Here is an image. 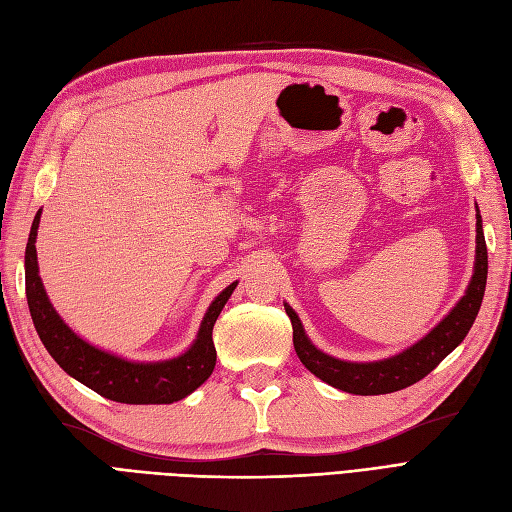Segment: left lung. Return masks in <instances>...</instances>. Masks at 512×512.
I'll return each instance as SVG.
<instances>
[{
    "label": "left lung",
    "instance_id": "left-lung-1",
    "mask_svg": "<svg viewBox=\"0 0 512 512\" xmlns=\"http://www.w3.org/2000/svg\"><path fill=\"white\" fill-rule=\"evenodd\" d=\"M487 284V245L483 235V220L476 213V256L474 273L466 288V294L457 301V305L448 312L436 327H433L423 339L408 346L389 359L356 363L335 359V356L322 352L307 337L303 324L294 309L284 303L286 314L292 322V344L297 350L301 363L312 371L316 378L327 382L339 391L352 395H386L406 389V386L423 380L429 371L436 369L468 335L476 314L485 297Z\"/></svg>",
    "mask_w": 512,
    "mask_h": 512
}]
</instances>
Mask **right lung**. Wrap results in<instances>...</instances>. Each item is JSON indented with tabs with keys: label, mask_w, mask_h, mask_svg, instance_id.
I'll use <instances>...</instances> for the list:
<instances>
[{
	"label": "right lung",
	"mask_w": 512,
	"mask_h": 512,
	"mask_svg": "<svg viewBox=\"0 0 512 512\" xmlns=\"http://www.w3.org/2000/svg\"><path fill=\"white\" fill-rule=\"evenodd\" d=\"M40 215L42 209L36 213L27 239L25 290L34 327L44 348L49 350L57 365L74 380L89 386L91 391H96L106 399L119 401V404H173V401L194 393L213 374L215 356H218L211 337L213 324L239 282L226 286L211 301L192 346L179 356L166 361L123 359L119 354L89 344L87 339L76 335L64 322V318L57 314L38 271L36 237Z\"/></svg>",
	"instance_id": "1"
}]
</instances>
